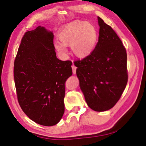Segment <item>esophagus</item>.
Masks as SVG:
<instances>
[{"instance_id":"34e87169","label":"esophagus","mask_w":146,"mask_h":146,"mask_svg":"<svg viewBox=\"0 0 146 146\" xmlns=\"http://www.w3.org/2000/svg\"><path fill=\"white\" fill-rule=\"evenodd\" d=\"M72 70H73V74H75L76 73V67L75 65H72Z\"/></svg>"}]
</instances>
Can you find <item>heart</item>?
<instances>
[{"label": "heart", "mask_w": 146, "mask_h": 146, "mask_svg": "<svg viewBox=\"0 0 146 146\" xmlns=\"http://www.w3.org/2000/svg\"><path fill=\"white\" fill-rule=\"evenodd\" d=\"M62 43L56 42L55 49L61 54L67 52L66 46H71L73 54L83 58L90 55L97 41V31L92 24L74 21L62 28L58 35Z\"/></svg>", "instance_id": "obj_1"}]
</instances>
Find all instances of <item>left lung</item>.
Segmentation results:
<instances>
[{
    "label": "left lung",
    "instance_id": "1",
    "mask_svg": "<svg viewBox=\"0 0 146 146\" xmlns=\"http://www.w3.org/2000/svg\"><path fill=\"white\" fill-rule=\"evenodd\" d=\"M98 41L90 55L74 62L80 88L89 107L105 111L114 106L127 85V53L111 27L98 17Z\"/></svg>",
    "mask_w": 146,
    "mask_h": 146
}]
</instances>
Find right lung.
<instances>
[{"mask_svg": "<svg viewBox=\"0 0 146 146\" xmlns=\"http://www.w3.org/2000/svg\"><path fill=\"white\" fill-rule=\"evenodd\" d=\"M53 37L41 26L26 31L14 62L19 105L31 120L45 126L56 124L62 117L65 82L73 73L71 61L56 58Z\"/></svg>", "mask_w": 146, "mask_h": 146, "instance_id": "1", "label": "right lung"}]
</instances>
